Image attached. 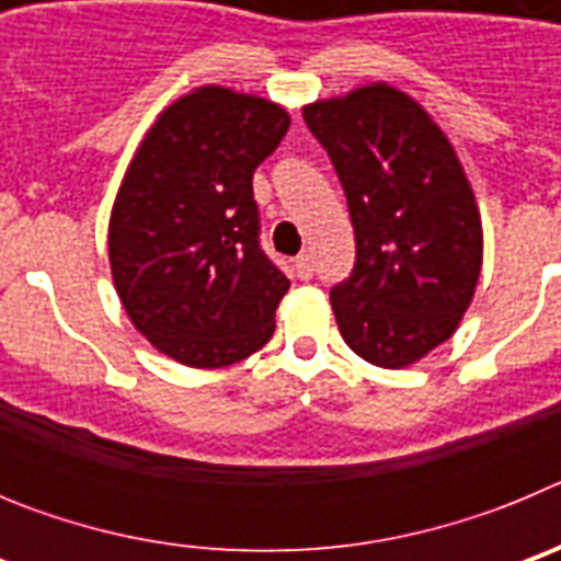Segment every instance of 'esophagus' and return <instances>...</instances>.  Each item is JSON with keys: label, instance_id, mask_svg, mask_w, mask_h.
<instances>
[{"label": "esophagus", "instance_id": "esophagus-1", "mask_svg": "<svg viewBox=\"0 0 561 561\" xmlns=\"http://www.w3.org/2000/svg\"><path fill=\"white\" fill-rule=\"evenodd\" d=\"M295 272L300 280H309V277L314 275V261H311L309 252H304V255L295 257Z\"/></svg>", "mask_w": 561, "mask_h": 561}]
</instances>
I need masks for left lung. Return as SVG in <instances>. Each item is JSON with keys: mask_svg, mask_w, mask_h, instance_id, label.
I'll use <instances>...</instances> for the list:
<instances>
[{"mask_svg": "<svg viewBox=\"0 0 561 561\" xmlns=\"http://www.w3.org/2000/svg\"><path fill=\"white\" fill-rule=\"evenodd\" d=\"M348 199L356 264L331 289L351 351L408 368L458 331L483 266V221L444 128L388 81L306 103Z\"/></svg>", "mask_w": 561, "mask_h": 561, "instance_id": "obj_1", "label": "left lung"}]
</instances>
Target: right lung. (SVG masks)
<instances>
[{
    "instance_id": "1",
    "label": "right lung",
    "mask_w": 561,
    "mask_h": 561,
    "mask_svg": "<svg viewBox=\"0 0 561 561\" xmlns=\"http://www.w3.org/2000/svg\"><path fill=\"white\" fill-rule=\"evenodd\" d=\"M280 103L205 83L142 134L108 216L123 309L160 354L227 368L275 334L289 280L257 247L252 173L289 131Z\"/></svg>"
}]
</instances>
